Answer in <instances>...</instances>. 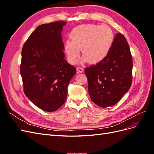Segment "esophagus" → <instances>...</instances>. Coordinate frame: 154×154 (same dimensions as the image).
Returning a JSON list of instances; mask_svg holds the SVG:
<instances>
[{
  "label": "esophagus",
  "mask_w": 154,
  "mask_h": 154,
  "mask_svg": "<svg viewBox=\"0 0 154 154\" xmlns=\"http://www.w3.org/2000/svg\"><path fill=\"white\" fill-rule=\"evenodd\" d=\"M77 72H78V73H82V72H83V68H82V67H77Z\"/></svg>",
  "instance_id": "obj_1"
}]
</instances>
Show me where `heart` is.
<instances>
[{
    "label": "heart",
    "mask_w": 154,
    "mask_h": 154,
    "mask_svg": "<svg viewBox=\"0 0 154 154\" xmlns=\"http://www.w3.org/2000/svg\"><path fill=\"white\" fill-rule=\"evenodd\" d=\"M70 37L71 40H66L63 49L71 64L77 62L81 49L84 60L89 63L102 62L109 53L114 39L112 30L105 24L78 26L70 32Z\"/></svg>",
    "instance_id": "b5f03b06"
}]
</instances>
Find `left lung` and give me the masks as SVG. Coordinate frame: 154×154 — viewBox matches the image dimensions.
I'll use <instances>...</instances> for the list:
<instances>
[{"instance_id":"obj_1","label":"left lung","mask_w":154,"mask_h":154,"mask_svg":"<svg viewBox=\"0 0 154 154\" xmlns=\"http://www.w3.org/2000/svg\"><path fill=\"white\" fill-rule=\"evenodd\" d=\"M132 67L127 40L118 33L106 57L85 69L91 100L103 108L117 103L131 87Z\"/></svg>"}]
</instances>
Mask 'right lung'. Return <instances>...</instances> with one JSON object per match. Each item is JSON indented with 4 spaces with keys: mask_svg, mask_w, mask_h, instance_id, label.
Returning <instances> with one entry per match:
<instances>
[{
    "mask_svg": "<svg viewBox=\"0 0 154 154\" xmlns=\"http://www.w3.org/2000/svg\"><path fill=\"white\" fill-rule=\"evenodd\" d=\"M66 22L36 27L23 45L20 74L24 92L32 103L54 112L64 103L76 68L65 60L62 37Z\"/></svg>",
    "mask_w": 154,
    "mask_h": 154,
    "instance_id": "obj_1",
    "label": "right lung"
}]
</instances>
